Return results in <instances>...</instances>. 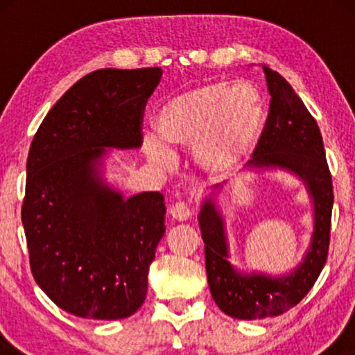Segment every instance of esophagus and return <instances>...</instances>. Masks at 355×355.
Wrapping results in <instances>:
<instances>
[{"label":"esophagus","mask_w":355,"mask_h":355,"mask_svg":"<svg viewBox=\"0 0 355 355\" xmlns=\"http://www.w3.org/2000/svg\"><path fill=\"white\" fill-rule=\"evenodd\" d=\"M169 213H171V216L176 221H187L192 218V208L184 202L174 203V205L171 207V210H169Z\"/></svg>","instance_id":"obj_1"}]
</instances>
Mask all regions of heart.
Segmentation results:
<instances>
[{
	"label": "heart",
	"mask_w": 355,
	"mask_h": 355,
	"mask_svg": "<svg viewBox=\"0 0 355 355\" xmlns=\"http://www.w3.org/2000/svg\"><path fill=\"white\" fill-rule=\"evenodd\" d=\"M158 125L163 139L145 137L150 159L173 168V148L196 147V158L205 171L226 174L254 153L265 128V111L252 85L210 82L168 100L159 110Z\"/></svg>",
	"instance_id": "b5f03b06"
}]
</instances>
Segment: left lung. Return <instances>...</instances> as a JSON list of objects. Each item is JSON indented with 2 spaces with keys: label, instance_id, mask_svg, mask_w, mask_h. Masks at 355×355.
Segmentation results:
<instances>
[{
  "label": "left lung",
  "instance_id": "left-lung-1",
  "mask_svg": "<svg viewBox=\"0 0 355 355\" xmlns=\"http://www.w3.org/2000/svg\"><path fill=\"white\" fill-rule=\"evenodd\" d=\"M270 92V111L254 150L252 168H279L307 186L313 202V232L304 260L289 275L241 273L230 263L225 221L215 202H203L198 225L205 242V268L211 297L230 317L261 320L278 317L297 305L322 273L328 259L333 182L317 121L278 72L261 66Z\"/></svg>",
  "mask_w": 355,
  "mask_h": 355
}]
</instances>
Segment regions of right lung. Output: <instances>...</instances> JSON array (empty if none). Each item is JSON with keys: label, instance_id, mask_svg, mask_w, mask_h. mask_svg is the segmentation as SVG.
I'll return each instance as SVG.
<instances>
[{"label": "right lung", "instance_id": "right-lung-1", "mask_svg": "<svg viewBox=\"0 0 355 355\" xmlns=\"http://www.w3.org/2000/svg\"><path fill=\"white\" fill-rule=\"evenodd\" d=\"M162 69H98L45 116L27 157L22 225L37 284L66 312L118 320L144 304L164 234V197L125 198L98 176L105 147L142 145L145 105Z\"/></svg>", "mask_w": 355, "mask_h": 355}]
</instances>
